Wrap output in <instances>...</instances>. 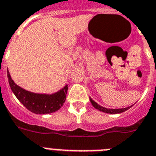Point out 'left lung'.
<instances>
[{"label": "left lung", "instance_id": "8db88e82", "mask_svg": "<svg viewBox=\"0 0 156 156\" xmlns=\"http://www.w3.org/2000/svg\"><path fill=\"white\" fill-rule=\"evenodd\" d=\"M90 101H91L92 106H93L95 108L100 111V112H105V113H109V114H118V113L123 112H125V111H127V109H129L130 108H132V107L133 106V105H132V106L127 107V108H124L110 109V108H104V107L100 106V105H99L97 103L95 102L92 98H90Z\"/></svg>", "mask_w": 156, "mask_h": 156}]
</instances>
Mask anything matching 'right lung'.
Segmentation results:
<instances>
[{"label":"right lung","mask_w":156,"mask_h":156,"mask_svg":"<svg viewBox=\"0 0 156 156\" xmlns=\"http://www.w3.org/2000/svg\"><path fill=\"white\" fill-rule=\"evenodd\" d=\"M7 76L9 83L14 95L28 110L35 114H48L56 112L65 102L68 85L52 95L33 93L16 85L12 80L9 71H7Z\"/></svg>","instance_id":"obj_1"}]
</instances>
